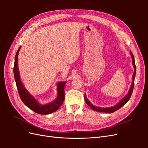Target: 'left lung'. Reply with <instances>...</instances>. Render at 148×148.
<instances>
[{"label":"left lung","mask_w":148,"mask_h":148,"mask_svg":"<svg viewBox=\"0 0 148 148\" xmlns=\"http://www.w3.org/2000/svg\"><path fill=\"white\" fill-rule=\"evenodd\" d=\"M131 56L132 58V64L134 66V69H135V71H134V73L133 75V83L132 84V86L130 88V89L128 93V95L123 97L122 99V101H120L117 105H115V106H113L112 107H107V108H102V107H96L95 106H93L91 103L90 102L88 99H87L86 95H84V99L85 101H86V104L91 107L92 109L94 110H96L97 112H106V113H112L115 112L116 110H119L120 108H121L123 106H124L126 103L128 101V100L130 99V97L132 95L133 90V88H134V84H135V75H136V65H135V59H134V56L133 55V53L131 52Z\"/></svg>","instance_id":"8db88e82"}]
</instances>
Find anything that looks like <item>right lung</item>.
Returning <instances> with one entry per match:
<instances>
[{"instance_id":"add662e5","label":"right lung","mask_w":148,"mask_h":148,"mask_svg":"<svg viewBox=\"0 0 148 148\" xmlns=\"http://www.w3.org/2000/svg\"><path fill=\"white\" fill-rule=\"evenodd\" d=\"M20 49V47L18 49L15 55L14 67H13V73H14V78L15 79L18 91L19 96L22 102L26 106L28 107L31 110H32L34 112L39 114L46 115L54 112H56L60 108V107L64 101V87L66 82H59L57 83L58 96L54 101L46 105L39 104L38 101L25 88L20 80L18 68V55Z\"/></svg>"}]
</instances>
